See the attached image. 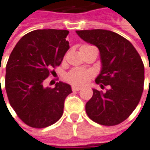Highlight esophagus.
Returning <instances> with one entry per match:
<instances>
[{
  "label": "esophagus",
  "instance_id": "1",
  "mask_svg": "<svg viewBox=\"0 0 150 150\" xmlns=\"http://www.w3.org/2000/svg\"><path fill=\"white\" fill-rule=\"evenodd\" d=\"M81 89V87L80 86H72V91H80Z\"/></svg>",
  "mask_w": 150,
  "mask_h": 150
}]
</instances>
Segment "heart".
Returning <instances> with one entry per match:
<instances>
[{
  "label": "heart",
  "mask_w": 150,
  "mask_h": 150,
  "mask_svg": "<svg viewBox=\"0 0 150 150\" xmlns=\"http://www.w3.org/2000/svg\"><path fill=\"white\" fill-rule=\"evenodd\" d=\"M83 46H93L86 45ZM94 73L91 70L86 69H73L67 73L65 79L69 83L76 86L86 85L91 78Z\"/></svg>",
  "instance_id": "obj_1"
}]
</instances>
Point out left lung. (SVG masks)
Wrapping results in <instances>:
<instances>
[{
  "label": "left lung",
  "mask_w": 150,
  "mask_h": 150,
  "mask_svg": "<svg viewBox=\"0 0 150 150\" xmlns=\"http://www.w3.org/2000/svg\"><path fill=\"white\" fill-rule=\"evenodd\" d=\"M85 42L100 52L102 70L96 79L105 93L93 89L86 105L88 117L99 124H120L135 110L144 90L143 61L131 42L119 34L103 29L77 31Z\"/></svg>",
  "instance_id": "1"
}]
</instances>
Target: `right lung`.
Returning a JSON list of instances; mask_svg holds the SVG:
<instances>
[{"label": "right lung", "instance_id": "obj_1", "mask_svg": "<svg viewBox=\"0 0 150 150\" xmlns=\"http://www.w3.org/2000/svg\"><path fill=\"white\" fill-rule=\"evenodd\" d=\"M67 30L38 29L24 35L14 46L6 64L5 82L8 100L25 124L44 128L63 115L71 86L61 81L55 87L44 81L59 66L69 48Z\"/></svg>", "mask_w": 150, "mask_h": 150}]
</instances>
